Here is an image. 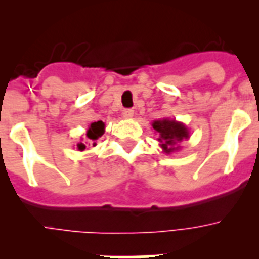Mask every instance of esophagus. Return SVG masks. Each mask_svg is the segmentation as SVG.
<instances>
[{"instance_id": "esophagus-1", "label": "esophagus", "mask_w": 259, "mask_h": 259, "mask_svg": "<svg viewBox=\"0 0 259 259\" xmlns=\"http://www.w3.org/2000/svg\"><path fill=\"white\" fill-rule=\"evenodd\" d=\"M133 114H134V111L132 109H125L123 111H122V115H123V118H125V119H130V118L133 117Z\"/></svg>"}]
</instances>
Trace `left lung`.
Returning <instances> with one entry per match:
<instances>
[{
	"label": "left lung",
	"instance_id": "left-lung-1",
	"mask_svg": "<svg viewBox=\"0 0 259 259\" xmlns=\"http://www.w3.org/2000/svg\"><path fill=\"white\" fill-rule=\"evenodd\" d=\"M152 127L158 134V142L162 152L165 154H172L181 149L180 142L189 138L188 127L176 119L162 118L152 122Z\"/></svg>",
	"mask_w": 259,
	"mask_h": 259
}]
</instances>
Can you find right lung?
Instances as JSON below:
<instances>
[{
	"mask_svg": "<svg viewBox=\"0 0 259 259\" xmlns=\"http://www.w3.org/2000/svg\"><path fill=\"white\" fill-rule=\"evenodd\" d=\"M105 122H93V123L89 126V129H87L86 132L87 145H97V140L103 136V133H105ZM76 146H78V150H84L86 149V142H79Z\"/></svg>",
	"mask_w": 259,
	"mask_h": 259,
	"instance_id": "add662e5",
	"label": "right lung"
}]
</instances>
